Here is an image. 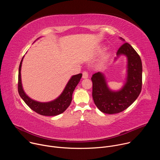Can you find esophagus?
<instances>
[{
  "mask_svg": "<svg viewBox=\"0 0 160 160\" xmlns=\"http://www.w3.org/2000/svg\"><path fill=\"white\" fill-rule=\"evenodd\" d=\"M88 77V74L87 72H83V75H82V78H87Z\"/></svg>",
  "mask_w": 160,
  "mask_h": 160,
  "instance_id": "obj_1",
  "label": "esophagus"
}]
</instances>
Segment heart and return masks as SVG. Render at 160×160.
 Returning a JSON list of instances; mask_svg holds the SVG:
<instances>
[{
  "label": "heart",
  "instance_id": "obj_1",
  "mask_svg": "<svg viewBox=\"0 0 160 160\" xmlns=\"http://www.w3.org/2000/svg\"><path fill=\"white\" fill-rule=\"evenodd\" d=\"M107 57H108V56H105V57H104V58H105V59H106V58H107Z\"/></svg>",
  "mask_w": 160,
  "mask_h": 160
}]
</instances>
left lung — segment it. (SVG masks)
<instances>
[{
	"instance_id": "obj_1",
	"label": "left lung",
	"mask_w": 160,
	"mask_h": 160,
	"mask_svg": "<svg viewBox=\"0 0 160 160\" xmlns=\"http://www.w3.org/2000/svg\"><path fill=\"white\" fill-rule=\"evenodd\" d=\"M120 38L125 41L122 38ZM117 55L115 61L122 55L127 59L126 81L121 89L111 90L101 72L94 73L91 78L94 103L101 112L106 114L118 113L126 109L138 98L142 88V66L139 54L129 43H124Z\"/></svg>"
}]
</instances>
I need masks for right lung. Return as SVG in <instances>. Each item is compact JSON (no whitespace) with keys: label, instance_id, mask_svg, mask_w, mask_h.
<instances>
[{"label":"right lung","instance_id":"obj_1","mask_svg":"<svg viewBox=\"0 0 160 160\" xmlns=\"http://www.w3.org/2000/svg\"><path fill=\"white\" fill-rule=\"evenodd\" d=\"M24 56L22 57L18 73V92L21 99L35 112L43 116H56L62 113L71 104L73 91L79 83L82 74L73 75L67 83L61 95L56 99L47 102H41L35 101L28 97L22 88L21 77V64Z\"/></svg>","mask_w":160,"mask_h":160}]
</instances>
